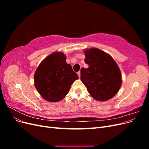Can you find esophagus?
<instances>
[{
	"mask_svg": "<svg viewBox=\"0 0 149 149\" xmlns=\"http://www.w3.org/2000/svg\"><path fill=\"white\" fill-rule=\"evenodd\" d=\"M77 74H78V77L80 78V76H81V73H80V71H78V73H77Z\"/></svg>",
	"mask_w": 149,
	"mask_h": 149,
	"instance_id": "34e87169",
	"label": "esophagus"
}]
</instances>
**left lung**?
I'll return each instance as SVG.
<instances>
[{
	"label": "left lung",
	"mask_w": 149,
	"mask_h": 149,
	"mask_svg": "<svg viewBox=\"0 0 149 149\" xmlns=\"http://www.w3.org/2000/svg\"><path fill=\"white\" fill-rule=\"evenodd\" d=\"M87 69L81 70V80L97 101H106L118 93L122 84L119 66L111 55L93 48L84 50Z\"/></svg>",
	"instance_id": "obj_1"
}]
</instances>
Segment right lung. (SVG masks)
<instances>
[{"instance_id": "obj_1", "label": "right lung", "mask_w": 149, "mask_h": 149, "mask_svg": "<svg viewBox=\"0 0 149 149\" xmlns=\"http://www.w3.org/2000/svg\"><path fill=\"white\" fill-rule=\"evenodd\" d=\"M62 52L50 54L41 62L34 74L35 86L45 100L52 102L62 100L68 93L71 84L79 78L66 63Z\"/></svg>"}]
</instances>
